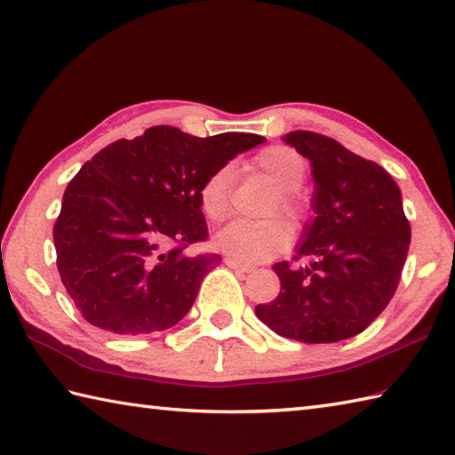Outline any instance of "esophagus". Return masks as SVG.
<instances>
[{
    "mask_svg": "<svg viewBox=\"0 0 455 455\" xmlns=\"http://www.w3.org/2000/svg\"><path fill=\"white\" fill-rule=\"evenodd\" d=\"M225 264H227L230 269H236V272H240V274H250V272H254V266L238 262V259H235V258H227V259H225Z\"/></svg>",
    "mask_w": 455,
    "mask_h": 455,
    "instance_id": "esophagus-1",
    "label": "esophagus"
}]
</instances>
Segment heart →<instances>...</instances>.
<instances>
[{"label": "heart", "mask_w": 455, "mask_h": 455, "mask_svg": "<svg viewBox=\"0 0 455 455\" xmlns=\"http://www.w3.org/2000/svg\"><path fill=\"white\" fill-rule=\"evenodd\" d=\"M246 168L262 173L277 188L272 205L267 209L269 215L279 211L291 222H299L307 215V199L299 188L307 176V160L301 152L285 144H274L254 154ZM197 196L201 212L211 222L227 220L233 211V173L228 168L212 172L201 183ZM215 244L220 252L238 262H262L282 252L289 244V230L277 219L235 220L220 230Z\"/></svg>", "instance_id": "b5f03b06"}]
</instances>
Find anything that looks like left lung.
I'll use <instances>...</instances> for the list:
<instances>
[{
	"label": "left lung",
	"mask_w": 455,
	"mask_h": 455,
	"mask_svg": "<svg viewBox=\"0 0 455 455\" xmlns=\"http://www.w3.org/2000/svg\"><path fill=\"white\" fill-rule=\"evenodd\" d=\"M287 144L311 160L315 220L305 227L293 259L274 272L282 291L256 307L274 332L305 344L346 340L365 331L397 291L411 244L401 189L379 164L311 131Z\"/></svg>",
	"instance_id": "8db88e82"
}]
</instances>
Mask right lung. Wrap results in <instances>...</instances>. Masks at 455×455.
I'll return each instance as SVG.
<instances>
[{
	"label": "right lung",
	"instance_id": "obj_1",
	"mask_svg": "<svg viewBox=\"0 0 455 455\" xmlns=\"http://www.w3.org/2000/svg\"><path fill=\"white\" fill-rule=\"evenodd\" d=\"M258 134L191 137L158 124L115 140L68 183L52 230L68 295L90 324L113 334L166 331L188 315L219 254L188 256L205 243L199 188Z\"/></svg>",
	"mask_w": 455,
	"mask_h": 455
}]
</instances>
